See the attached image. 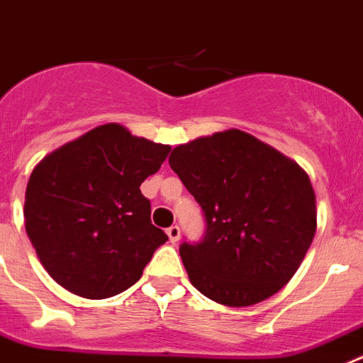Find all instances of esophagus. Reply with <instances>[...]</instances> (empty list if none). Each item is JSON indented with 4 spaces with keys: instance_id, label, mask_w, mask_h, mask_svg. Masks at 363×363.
Returning a JSON list of instances; mask_svg holds the SVG:
<instances>
[{
    "instance_id": "obj_1",
    "label": "esophagus",
    "mask_w": 363,
    "mask_h": 363,
    "mask_svg": "<svg viewBox=\"0 0 363 363\" xmlns=\"http://www.w3.org/2000/svg\"><path fill=\"white\" fill-rule=\"evenodd\" d=\"M166 232H168V238L172 242H177L179 238H181V228H179V225H172Z\"/></svg>"
}]
</instances>
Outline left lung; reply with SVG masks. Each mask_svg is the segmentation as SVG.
<instances>
[{"instance_id":"1","label":"left lung","mask_w":363,"mask_h":363,"mask_svg":"<svg viewBox=\"0 0 363 363\" xmlns=\"http://www.w3.org/2000/svg\"><path fill=\"white\" fill-rule=\"evenodd\" d=\"M169 166L203 208L206 232L179 252L191 285L226 307L276 294L316 234V195L294 160L228 129L177 146Z\"/></svg>"}]
</instances>
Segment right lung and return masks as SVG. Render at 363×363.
Returning <instances> with one entry per match:
<instances>
[{"label": "right lung", "mask_w": 363, "mask_h": 363, "mask_svg": "<svg viewBox=\"0 0 363 363\" xmlns=\"http://www.w3.org/2000/svg\"><path fill=\"white\" fill-rule=\"evenodd\" d=\"M169 146L133 137L121 124L91 129L49 153L25 191V230L58 285L87 299L121 294L140 279L168 241L151 225L140 184Z\"/></svg>", "instance_id": "obj_1"}]
</instances>
